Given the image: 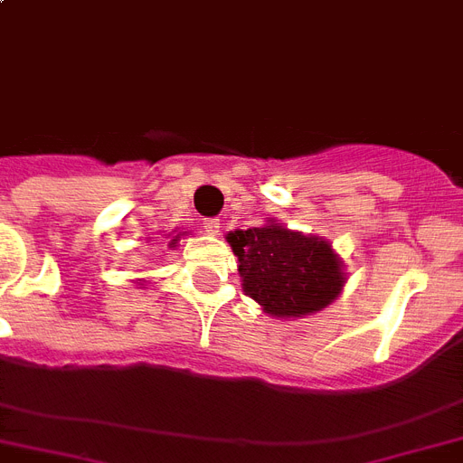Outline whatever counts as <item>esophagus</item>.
Listing matches in <instances>:
<instances>
[{
  "instance_id": "esophagus-1",
  "label": "esophagus",
  "mask_w": 463,
  "mask_h": 463,
  "mask_svg": "<svg viewBox=\"0 0 463 463\" xmlns=\"http://www.w3.org/2000/svg\"><path fill=\"white\" fill-rule=\"evenodd\" d=\"M202 228H204V232H207V235H219V231H221V221H219V219H207V221H202Z\"/></svg>"
}]
</instances>
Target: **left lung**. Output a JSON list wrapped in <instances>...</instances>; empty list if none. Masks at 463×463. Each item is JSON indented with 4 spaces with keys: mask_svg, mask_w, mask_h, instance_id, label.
Masks as SVG:
<instances>
[{
    "mask_svg": "<svg viewBox=\"0 0 463 463\" xmlns=\"http://www.w3.org/2000/svg\"><path fill=\"white\" fill-rule=\"evenodd\" d=\"M238 256L242 289L273 317H306L334 304L345 287V266L332 242L289 231L268 219L225 235Z\"/></svg>",
    "mask_w": 463,
    "mask_h": 463,
    "instance_id": "1",
    "label": "left lung"
}]
</instances>
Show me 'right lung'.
I'll return each instance as SVG.
<instances>
[{"instance_id":"right-lung-1","label":"right lung","mask_w":463,"mask_h":463,"mask_svg":"<svg viewBox=\"0 0 463 463\" xmlns=\"http://www.w3.org/2000/svg\"><path fill=\"white\" fill-rule=\"evenodd\" d=\"M174 232H176V231H174ZM184 235H185V232H178V235H174V238H172V232H169V235H166V238H172V240H169V247H178V242H181V238H184ZM138 285H143V279L138 282Z\"/></svg>"}]
</instances>
